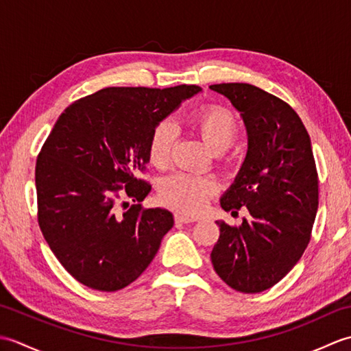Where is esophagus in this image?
<instances>
[{
  "label": "esophagus",
  "mask_w": 351,
  "mask_h": 351,
  "mask_svg": "<svg viewBox=\"0 0 351 351\" xmlns=\"http://www.w3.org/2000/svg\"><path fill=\"white\" fill-rule=\"evenodd\" d=\"M196 220H197L196 217H190V215H185L182 213L175 214V221L176 223H195Z\"/></svg>",
  "instance_id": "esophagus-1"
}]
</instances>
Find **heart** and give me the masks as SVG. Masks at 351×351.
Listing matches in <instances>:
<instances>
[{
  "mask_svg": "<svg viewBox=\"0 0 351 351\" xmlns=\"http://www.w3.org/2000/svg\"><path fill=\"white\" fill-rule=\"evenodd\" d=\"M187 123L215 151L228 149L240 131L237 114L219 104H210L195 110L187 117ZM175 140L176 131L170 122L162 121L155 125L147 143V155L152 166L156 169H167L170 166ZM215 191L217 184L211 178L185 171L167 176L160 185L162 202L187 214H196L202 210Z\"/></svg>",
  "mask_w": 351,
  "mask_h": 351,
  "instance_id": "b5f03b06",
  "label": "heart"
}]
</instances>
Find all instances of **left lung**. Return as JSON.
<instances>
[{
    "instance_id": "8db88e82",
    "label": "left lung",
    "mask_w": 351,
    "mask_h": 351,
    "mask_svg": "<svg viewBox=\"0 0 351 351\" xmlns=\"http://www.w3.org/2000/svg\"><path fill=\"white\" fill-rule=\"evenodd\" d=\"M241 111L249 151L235 184L221 197L225 211L244 206L241 226L217 221L211 261L221 280L255 294L285 278L311 241L318 210V173L309 134L285 101L245 83L210 86Z\"/></svg>"
}]
</instances>
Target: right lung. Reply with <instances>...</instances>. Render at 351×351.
I'll use <instances>...</instances> for the list:
<instances>
[{
	"label": "right lung",
	"mask_w": 351,
	"mask_h": 351,
	"mask_svg": "<svg viewBox=\"0 0 351 351\" xmlns=\"http://www.w3.org/2000/svg\"><path fill=\"white\" fill-rule=\"evenodd\" d=\"M197 92L193 84L107 87L57 119L36 160L37 221L80 283L111 293L152 263L173 215L141 205L151 184L137 173L146 169L155 125Z\"/></svg>",
	"instance_id": "1"
}]
</instances>
